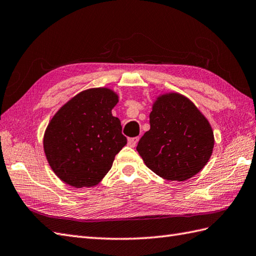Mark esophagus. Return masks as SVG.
<instances>
[{
	"mask_svg": "<svg viewBox=\"0 0 256 256\" xmlns=\"http://www.w3.org/2000/svg\"><path fill=\"white\" fill-rule=\"evenodd\" d=\"M140 138H128V144L130 147H135L136 145H138V142Z\"/></svg>",
	"mask_w": 256,
	"mask_h": 256,
	"instance_id": "34e87169",
	"label": "esophagus"
}]
</instances>
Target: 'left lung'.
Here are the masks:
<instances>
[{
  "mask_svg": "<svg viewBox=\"0 0 256 256\" xmlns=\"http://www.w3.org/2000/svg\"><path fill=\"white\" fill-rule=\"evenodd\" d=\"M150 123L136 150L152 171L166 180L186 181L204 168L214 133L193 102L179 94H164L152 106Z\"/></svg>",
  "mask_w": 256,
  "mask_h": 256,
  "instance_id": "obj_1",
  "label": "left lung"
}]
</instances>
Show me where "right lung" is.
Instances as JSON below:
<instances>
[{
	"instance_id": "right-lung-1",
	"label": "right lung",
	"mask_w": 256,
	"mask_h": 256,
	"mask_svg": "<svg viewBox=\"0 0 256 256\" xmlns=\"http://www.w3.org/2000/svg\"><path fill=\"white\" fill-rule=\"evenodd\" d=\"M118 96L108 88L82 92L56 112L48 126L44 147L62 181L74 188L94 186L126 145L122 126L111 110Z\"/></svg>"
}]
</instances>
